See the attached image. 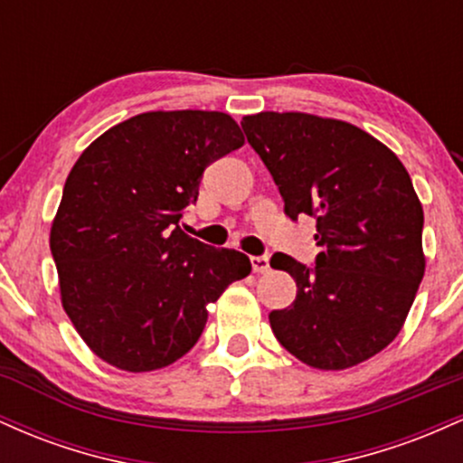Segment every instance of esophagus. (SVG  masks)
<instances>
[{"label": "esophagus", "instance_id": "1", "mask_svg": "<svg viewBox=\"0 0 463 463\" xmlns=\"http://www.w3.org/2000/svg\"><path fill=\"white\" fill-rule=\"evenodd\" d=\"M250 263H252V269L257 274H265L269 269V259L268 257H252V259H250Z\"/></svg>", "mask_w": 463, "mask_h": 463}]
</instances>
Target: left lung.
<instances>
[{"label":"left lung","mask_w":463,"mask_h":463,"mask_svg":"<svg viewBox=\"0 0 463 463\" xmlns=\"http://www.w3.org/2000/svg\"><path fill=\"white\" fill-rule=\"evenodd\" d=\"M285 200L316 217V268L274 254L294 276L291 307L269 313L280 346L317 370H346L394 342L424 276V213L405 165L348 121L257 113L241 121Z\"/></svg>","instance_id":"8db88e82"}]
</instances>
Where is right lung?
I'll list each match as a JSON object with an SVG mask.
<instances>
[{"label":"right lung","mask_w":463,"mask_h":463,"mask_svg":"<svg viewBox=\"0 0 463 463\" xmlns=\"http://www.w3.org/2000/svg\"><path fill=\"white\" fill-rule=\"evenodd\" d=\"M243 146L231 115L152 110L99 135L69 172L52 222L62 309L106 364L152 372L187 354L206 305L252 269L239 250L211 248L178 222L202 172Z\"/></svg>","instance_id":"right-lung-1"}]
</instances>
